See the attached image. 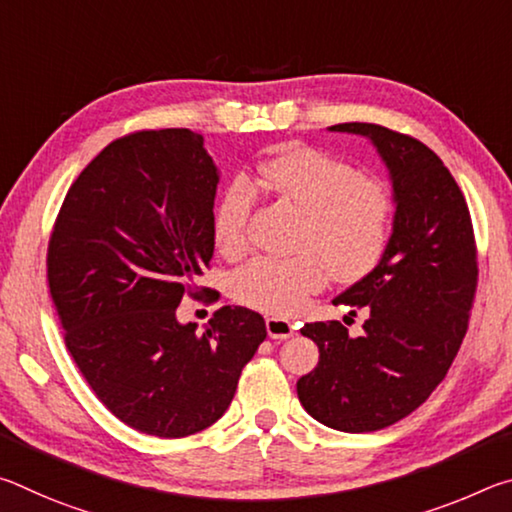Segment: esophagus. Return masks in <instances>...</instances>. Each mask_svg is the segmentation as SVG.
Wrapping results in <instances>:
<instances>
[{"label":"esophagus","mask_w":512,"mask_h":512,"mask_svg":"<svg viewBox=\"0 0 512 512\" xmlns=\"http://www.w3.org/2000/svg\"><path fill=\"white\" fill-rule=\"evenodd\" d=\"M296 325L291 323V320H284V318H266V332L271 339H289L296 332Z\"/></svg>","instance_id":"34e87169"}]
</instances>
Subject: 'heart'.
<instances>
[{"instance_id":"heart-1","label":"heart","mask_w":512,"mask_h":512,"mask_svg":"<svg viewBox=\"0 0 512 512\" xmlns=\"http://www.w3.org/2000/svg\"><path fill=\"white\" fill-rule=\"evenodd\" d=\"M250 185L300 214L291 241L296 257H257L232 277V296L244 305L289 316L334 282H359L384 257L393 228V196L384 180L361 176L352 164L323 151H284L264 162ZM255 196L244 180L225 189L214 212V241L225 255L248 244Z\"/></svg>"}]
</instances>
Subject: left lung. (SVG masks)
Wrapping results in <instances>:
<instances>
[{"instance_id":"1","label":"left lung","mask_w":512,"mask_h":512,"mask_svg":"<svg viewBox=\"0 0 512 512\" xmlns=\"http://www.w3.org/2000/svg\"><path fill=\"white\" fill-rule=\"evenodd\" d=\"M329 131L377 149L393 185V232L375 271L334 298L368 311L363 334L352 339L339 320L300 329L320 359L298 379V397L325 427L366 433L406 418L445 379L467 332L479 266L465 196L429 146L361 121Z\"/></svg>"}]
</instances>
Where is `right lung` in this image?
Listing matches in <instances>:
<instances>
[{
    "mask_svg": "<svg viewBox=\"0 0 512 512\" xmlns=\"http://www.w3.org/2000/svg\"><path fill=\"white\" fill-rule=\"evenodd\" d=\"M216 185L203 135H126L74 180L49 239L69 354L106 409L149 436L185 438L219 420L266 339L246 307L214 311L203 334L176 318L214 255Z\"/></svg>",
    "mask_w": 512,
    "mask_h": 512,
    "instance_id": "add662e5",
    "label": "right lung"
}]
</instances>
